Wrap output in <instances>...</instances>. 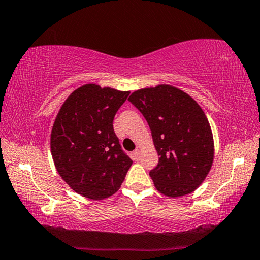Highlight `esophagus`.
Segmentation results:
<instances>
[{"label": "esophagus", "mask_w": 260, "mask_h": 260, "mask_svg": "<svg viewBox=\"0 0 260 260\" xmlns=\"http://www.w3.org/2000/svg\"><path fill=\"white\" fill-rule=\"evenodd\" d=\"M133 155H134V159L136 161H138L140 159V150H139V148H136V150L133 153Z\"/></svg>", "instance_id": "1"}]
</instances>
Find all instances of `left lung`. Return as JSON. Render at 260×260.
Listing matches in <instances>:
<instances>
[{
  "label": "left lung",
  "mask_w": 260,
  "mask_h": 260,
  "mask_svg": "<svg viewBox=\"0 0 260 260\" xmlns=\"http://www.w3.org/2000/svg\"><path fill=\"white\" fill-rule=\"evenodd\" d=\"M130 102L150 125L159 164L150 172L155 189L170 198L193 192L205 181L214 159V140L201 106L168 84L140 88Z\"/></svg>",
  "instance_id": "left-lung-1"
}]
</instances>
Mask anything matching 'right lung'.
Wrapping results in <instances>:
<instances>
[{
    "instance_id": "add662e5",
    "label": "right lung",
    "mask_w": 260,
    "mask_h": 260,
    "mask_svg": "<svg viewBox=\"0 0 260 260\" xmlns=\"http://www.w3.org/2000/svg\"><path fill=\"white\" fill-rule=\"evenodd\" d=\"M129 91L88 83L59 108L50 152L59 176L78 194L102 201L117 192L133 160L121 150L113 121Z\"/></svg>"
}]
</instances>
